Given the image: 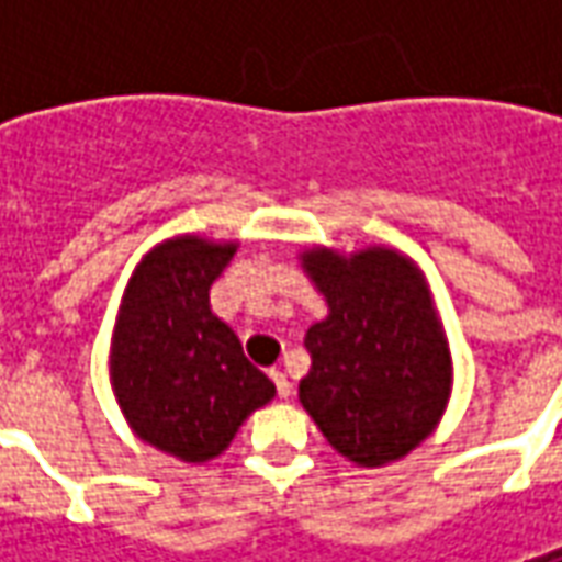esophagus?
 Listing matches in <instances>:
<instances>
[{"mask_svg":"<svg viewBox=\"0 0 562 562\" xmlns=\"http://www.w3.org/2000/svg\"><path fill=\"white\" fill-rule=\"evenodd\" d=\"M270 376L277 382V391H280L282 401H289V394H292V382H289V376H285L282 370H270Z\"/></svg>","mask_w":562,"mask_h":562,"instance_id":"34e87169","label":"esophagus"}]
</instances>
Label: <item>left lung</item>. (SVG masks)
Returning <instances> with one entry per match:
<instances>
[{
	"label": "left lung",
	"mask_w": 562,
	"mask_h": 562,
	"mask_svg": "<svg viewBox=\"0 0 562 562\" xmlns=\"http://www.w3.org/2000/svg\"><path fill=\"white\" fill-rule=\"evenodd\" d=\"M301 268L328 304L306 330L313 358L297 401L355 467L403 460L446 415L454 364L430 282L394 246H306Z\"/></svg>",
	"instance_id": "1"
}]
</instances>
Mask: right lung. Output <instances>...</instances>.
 <instances>
[{
    "mask_svg": "<svg viewBox=\"0 0 562 562\" xmlns=\"http://www.w3.org/2000/svg\"><path fill=\"white\" fill-rule=\"evenodd\" d=\"M237 240L173 234L140 258L111 337V389L140 442L183 463L220 458L249 415L277 397L225 322L210 285Z\"/></svg>",
    "mask_w": 562,
    "mask_h": 562,
    "instance_id": "1",
    "label": "right lung"
}]
</instances>
